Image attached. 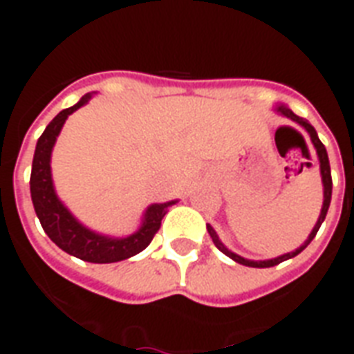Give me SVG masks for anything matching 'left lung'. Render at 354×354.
I'll return each mask as SVG.
<instances>
[{"instance_id": "obj_1", "label": "left lung", "mask_w": 354, "mask_h": 354, "mask_svg": "<svg viewBox=\"0 0 354 354\" xmlns=\"http://www.w3.org/2000/svg\"><path fill=\"white\" fill-rule=\"evenodd\" d=\"M275 112L281 113V115H285V118H288L290 121L297 122L299 127L305 128V132L308 133V138H310V141H313L314 149H316V154H318V161H319V174H322V183H324V205H322V211H319V216H318V222L314 224L313 232H310V235L307 236V241L303 242L301 246L297 248V250H294V252H288V253H283V255H279V257H274V259H266V261H252V259H244L241 257V255H236V253H233L232 250H227L224 244H222V241L218 239V235H216V232L213 230V226L211 224H207V233L211 235V239H213V242H215V246L221 250L224 255H227L230 259H233L235 263L239 264H244V266H252V268H268V266H275V264L283 263V261H286V259H292L296 257L297 253H301L305 248L310 244V241H313L314 236H316V233H318L319 226L324 224L325 216H327V211H329V205H330V196H333V178H330V165H329V156H327V150H325L324 143L319 141L318 133H316V130H314V127L310 124V122L307 121V119L299 118V115H296V113L292 112L290 108L285 106V104H275L274 108Z\"/></svg>"}]
</instances>
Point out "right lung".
I'll list each match as a JSON object with an SVG mask.
<instances>
[{"instance_id": "add662e5", "label": "right lung", "mask_w": 354, "mask_h": 354, "mask_svg": "<svg viewBox=\"0 0 354 354\" xmlns=\"http://www.w3.org/2000/svg\"><path fill=\"white\" fill-rule=\"evenodd\" d=\"M93 93H86L77 104L66 108L58 113L46 127L44 133L38 139L32 158V169H30V198L35 205L36 216L40 221L47 236L69 255L82 259L86 263H118L128 257L138 255L149 246L152 236L160 230L161 218L167 215L171 205L178 200L163 202V204H150L143 213L141 224L133 233L127 236H110L97 233L84 224H80L73 216V213L64 205L55 191L51 174V154L53 147L57 143V138L62 130L66 119L80 106L88 104Z\"/></svg>"}]
</instances>
